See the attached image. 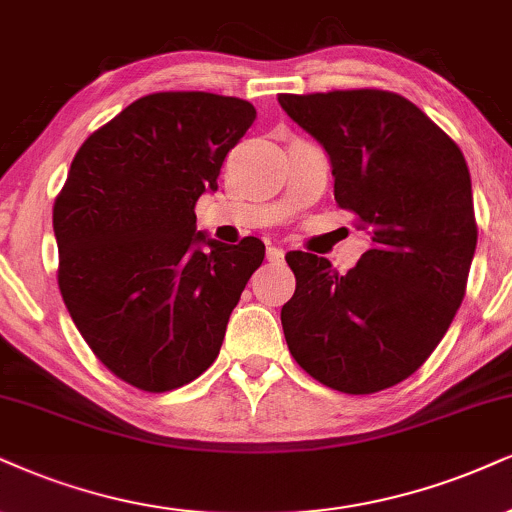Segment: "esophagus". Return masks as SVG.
<instances>
[{
  "mask_svg": "<svg viewBox=\"0 0 512 512\" xmlns=\"http://www.w3.org/2000/svg\"><path fill=\"white\" fill-rule=\"evenodd\" d=\"M266 256H268V261H273V263H280L282 258H285V251H282L280 246H268Z\"/></svg>",
  "mask_w": 512,
  "mask_h": 512,
  "instance_id": "1",
  "label": "esophagus"
}]
</instances>
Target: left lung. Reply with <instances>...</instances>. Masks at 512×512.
Listing matches in <instances>:
<instances>
[{
	"label": "left lung",
	"mask_w": 512,
	"mask_h": 512,
	"mask_svg": "<svg viewBox=\"0 0 512 512\" xmlns=\"http://www.w3.org/2000/svg\"><path fill=\"white\" fill-rule=\"evenodd\" d=\"M277 102L323 144L334 199L370 235L346 275L306 251L285 256L296 277L280 313L289 353L344 394L394 387L437 349L468 287L477 249L468 163L396 92L280 94Z\"/></svg>",
	"instance_id": "left-lung-1"
}]
</instances>
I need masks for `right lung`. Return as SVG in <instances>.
Here are the masks:
<instances>
[{
  "mask_svg": "<svg viewBox=\"0 0 512 512\" xmlns=\"http://www.w3.org/2000/svg\"><path fill=\"white\" fill-rule=\"evenodd\" d=\"M254 121L244 99L156 92L75 154L54 201L59 289L94 356L132 387L161 394L197 380L263 263L261 239H208L194 213Z\"/></svg>",
  "mask_w": 512,
  "mask_h": 512,
  "instance_id": "1",
  "label": "right lung"
}]
</instances>
